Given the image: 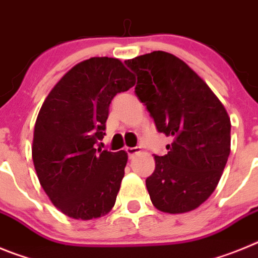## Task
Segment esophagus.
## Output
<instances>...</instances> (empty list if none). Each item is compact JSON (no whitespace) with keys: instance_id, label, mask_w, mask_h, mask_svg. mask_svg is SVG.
<instances>
[{"instance_id":"esophagus-1","label":"esophagus","mask_w":258,"mask_h":258,"mask_svg":"<svg viewBox=\"0 0 258 258\" xmlns=\"http://www.w3.org/2000/svg\"><path fill=\"white\" fill-rule=\"evenodd\" d=\"M125 151H126L127 156L133 157L134 155H137L138 152L141 151V147H126V150H125Z\"/></svg>"}]
</instances>
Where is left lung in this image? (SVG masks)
<instances>
[{
    "mask_svg": "<svg viewBox=\"0 0 258 258\" xmlns=\"http://www.w3.org/2000/svg\"><path fill=\"white\" fill-rule=\"evenodd\" d=\"M137 76L136 94L157 132L172 137L146 179L151 202L165 213H184L206 202L230 155L231 122L214 93L183 60L165 51L125 60Z\"/></svg>",
    "mask_w": 258,
    "mask_h": 258,
    "instance_id": "obj_1",
    "label": "left lung"
}]
</instances>
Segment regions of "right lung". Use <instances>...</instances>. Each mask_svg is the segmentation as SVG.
I'll use <instances>...</instances> for the list:
<instances>
[{"instance_id":"add662e5","label":"right lung","mask_w":258,"mask_h":258,"mask_svg":"<svg viewBox=\"0 0 258 258\" xmlns=\"http://www.w3.org/2000/svg\"><path fill=\"white\" fill-rule=\"evenodd\" d=\"M134 84L118 59L90 58L68 71L41 107L32 159L46 195L70 217L98 218L115 206L127 154L95 145L106 136L113 97Z\"/></svg>"}]
</instances>
